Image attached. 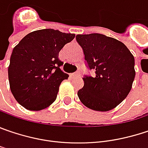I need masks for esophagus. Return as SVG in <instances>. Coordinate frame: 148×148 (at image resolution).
Returning a JSON list of instances; mask_svg holds the SVG:
<instances>
[{
  "label": "esophagus",
  "mask_w": 148,
  "mask_h": 148,
  "mask_svg": "<svg viewBox=\"0 0 148 148\" xmlns=\"http://www.w3.org/2000/svg\"><path fill=\"white\" fill-rule=\"evenodd\" d=\"M74 77H80V75H81V74L78 71V72H75V73H74V74H72Z\"/></svg>",
  "instance_id": "34e87169"
}]
</instances>
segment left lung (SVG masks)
Wrapping results in <instances>:
<instances>
[{
	"label": "left lung",
	"instance_id": "1",
	"mask_svg": "<svg viewBox=\"0 0 148 148\" xmlns=\"http://www.w3.org/2000/svg\"><path fill=\"white\" fill-rule=\"evenodd\" d=\"M86 66L95 74L84 75L78 91L80 101L98 111L110 110L125 100L135 78V59L126 46L100 33L77 35Z\"/></svg>",
	"mask_w": 148,
	"mask_h": 148
}]
</instances>
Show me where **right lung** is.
Returning <instances> with one entry per match:
<instances>
[{
  "label": "right lung",
  "mask_w": 148,
  "mask_h": 148,
  "mask_svg": "<svg viewBox=\"0 0 148 148\" xmlns=\"http://www.w3.org/2000/svg\"><path fill=\"white\" fill-rule=\"evenodd\" d=\"M75 35L42 29L26 35L13 48L8 67L11 91L29 110L48 107L57 98L59 84L69 75L60 67L58 53Z\"/></svg>",
  "instance_id": "add662e5"
}]
</instances>
